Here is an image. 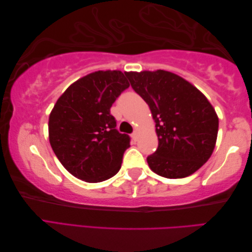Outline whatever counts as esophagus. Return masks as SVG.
<instances>
[{"mask_svg": "<svg viewBox=\"0 0 252 252\" xmlns=\"http://www.w3.org/2000/svg\"><path fill=\"white\" fill-rule=\"evenodd\" d=\"M131 136H132L133 140H134V141H137V137H138V132H137V130H135L134 132H133Z\"/></svg>", "mask_w": 252, "mask_h": 252, "instance_id": "esophagus-1", "label": "esophagus"}]
</instances>
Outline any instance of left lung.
Listing matches in <instances>:
<instances>
[{
    "label": "left lung",
    "instance_id": "left-lung-1",
    "mask_svg": "<svg viewBox=\"0 0 252 252\" xmlns=\"http://www.w3.org/2000/svg\"><path fill=\"white\" fill-rule=\"evenodd\" d=\"M126 76L156 122L158 148L147 157L149 168L167 179L196 172L212 155L219 130V118L206 96L169 71H131Z\"/></svg>",
    "mask_w": 252,
    "mask_h": 252
}]
</instances>
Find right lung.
<instances>
[{
    "mask_svg": "<svg viewBox=\"0 0 252 252\" xmlns=\"http://www.w3.org/2000/svg\"><path fill=\"white\" fill-rule=\"evenodd\" d=\"M129 87L119 70L95 71L72 83L57 99L49 119L50 143L77 179L97 183L120 170L130 136L116 129L110 108Z\"/></svg>",
    "mask_w": 252,
    "mask_h": 252,
    "instance_id": "right-lung-1",
    "label": "right lung"
}]
</instances>
